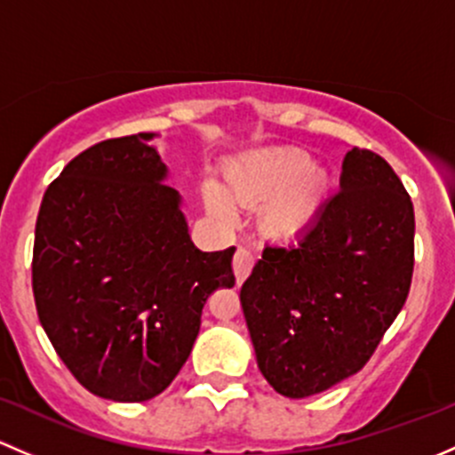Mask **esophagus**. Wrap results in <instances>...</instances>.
Masks as SVG:
<instances>
[{"instance_id": "esophagus-1", "label": "esophagus", "mask_w": 455, "mask_h": 455, "mask_svg": "<svg viewBox=\"0 0 455 455\" xmlns=\"http://www.w3.org/2000/svg\"><path fill=\"white\" fill-rule=\"evenodd\" d=\"M256 260H259V256L254 254L251 250H247V247H238L236 254H234V260H232V267H234V275H236V283H243V280L250 275V271L254 269Z\"/></svg>"}]
</instances>
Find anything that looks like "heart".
<instances>
[{
	"label": "heart",
	"mask_w": 455,
	"mask_h": 455,
	"mask_svg": "<svg viewBox=\"0 0 455 455\" xmlns=\"http://www.w3.org/2000/svg\"><path fill=\"white\" fill-rule=\"evenodd\" d=\"M329 175L313 164L302 148H271L243 157L228 172V196L210 190L208 205L219 217H228L232 204L250 205L274 196L265 223L275 234H298L320 212L329 195Z\"/></svg>",
	"instance_id": "heart-1"
}]
</instances>
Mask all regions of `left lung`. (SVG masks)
Listing matches in <instances>:
<instances>
[{"label": "left lung", "instance_id": "8db88e82", "mask_svg": "<svg viewBox=\"0 0 455 455\" xmlns=\"http://www.w3.org/2000/svg\"><path fill=\"white\" fill-rule=\"evenodd\" d=\"M339 188L293 241L267 245L241 287L262 377L289 399L368 363L414 274V205L390 164L355 147Z\"/></svg>", "mask_w": 455, "mask_h": 455}]
</instances>
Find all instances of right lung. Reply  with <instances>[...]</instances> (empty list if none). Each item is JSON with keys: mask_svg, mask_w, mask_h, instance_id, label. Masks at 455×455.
Here are the masks:
<instances>
[{"mask_svg": "<svg viewBox=\"0 0 455 455\" xmlns=\"http://www.w3.org/2000/svg\"><path fill=\"white\" fill-rule=\"evenodd\" d=\"M156 140L124 135L74 157L45 190L35 229L41 326L83 387L120 403L171 386L205 299L236 283L234 247L201 251L190 241Z\"/></svg>", "mask_w": 455, "mask_h": 455, "instance_id": "1", "label": "right lung"}]
</instances>
